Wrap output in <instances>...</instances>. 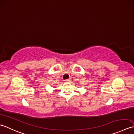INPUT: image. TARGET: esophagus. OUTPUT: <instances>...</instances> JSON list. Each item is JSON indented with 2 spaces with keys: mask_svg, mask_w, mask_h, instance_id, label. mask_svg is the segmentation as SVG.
<instances>
[{
  "mask_svg": "<svg viewBox=\"0 0 134 134\" xmlns=\"http://www.w3.org/2000/svg\"><path fill=\"white\" fill-rule=\"evenodd\" d=\"M70 81V79H66V80H65V81Z\"/></svg>",
  "mask_w": 134,
  "mask_h": 134,
  "instance_id": "1",
  "label": "esophagus"
}]
</instances>
